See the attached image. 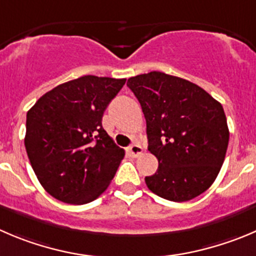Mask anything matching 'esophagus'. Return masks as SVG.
Here are the masks:
<instances>
[{
	"mask_svg": "<svg viewBox=\"0 0 256 256\" xmlns=\"http://www.w3.org/2000/svg\"><path fill=\"white\" fill-rule=\"evenodd\" d=\"M128 152L130 154L132 158H138V156L142 152V148H141L138 144H134V145H131L130 148H128Z\"/></svg>",
	"mask_w": 256,
	"mask_h": 256,
	"instance_id": "esophagus-1",
	"label": "esophagus"
}]
</instances>
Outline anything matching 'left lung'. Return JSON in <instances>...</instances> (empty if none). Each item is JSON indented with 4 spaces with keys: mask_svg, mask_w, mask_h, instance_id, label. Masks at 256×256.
Returning <instances> with one entry per match:
<instances>
[{
    "mask_svg": "<svg viewBox=\"0 0 256 256\" xmlns=\"http://www.w3.org/2000/svg\"><path fill=\"white\" fill-rule=\"evenodd\" d=\"M146 120L148 151L158 168L145 182L175 202L206 191L216 178L229 144L224 108L204 88L158 71L128 80Z\"/></svg>",
    "mask_w": 256,
    "mask_h": 256,
    "instance_id": "left-lung-1",
    "label": "left lung"
}]
</instances>
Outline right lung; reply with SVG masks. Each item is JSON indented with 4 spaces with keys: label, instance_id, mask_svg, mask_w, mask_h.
I'll list each match as a JSON object with an SVG mask.
<instances>
[{
    "label": "right lung",
    "instance_id": "obj_1",
    "mask_svg": "<svg viewBox=\"0 0 256 256\" xmlns=\"http://www.w3.org/2000/svg\"><path fill=\"white\" fill-rule=\"evenodd\" d=\"M125 82L82 76L52 88L28 110L27 155L40 184L54 199L88 204L110 185L125 151L101 121Z\"/></svg>",
    "mask_w": 256,
    "mask_h": 256
}]
</instances>
